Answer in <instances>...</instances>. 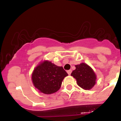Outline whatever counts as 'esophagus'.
I'll return each mask as SVG.
<instances>
[{
	"label": "esophagus",
	"instance_id": "esophagus-1",
	"mask_svg": "<svg viewBox=\"0 0 121 121\" xmlns=\"http://www.w3.org/2000/svg\"><path fill=\"white\" fill-rule=\"evenodd\" d=\"M67 73H68V74L69 75H70V74H71V73H72V70H71V69L67 70Z\"/></svg>",
	"mask_w": 121,
	"mask_h": 121
}]
</instances>
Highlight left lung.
<instances>
[{
	"label": "left lung",
	"mask_w": 121,
	"mask_h": 121,
	"mask_svg": "<svg viewBox=\"0 0 121 121\" xmlns=\"http://www.w3.org/2000/svg\"><path fill=\"white\" fill-rule=\"evenodd\" d=\"M76 69L71 73L76 80L77 84L85 90H90L96 83L97 76L89 65L82 62L75 65Z\"/></svg>",
	"instance_id": "8db88e82"
}]
</instances>
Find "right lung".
Wrapping results in <instances>:
<instances>
[{
  "mask_svg": "<svg viewBox=\"0 0 121 121\" xmlns=\"http://www.w3.org/2000/svg\"><path fill=\"white\" fill-rule=\"evenodd\" d=\"M68 76L62 66H57L48 60L40 62L32 74V81L39 92L51 94L60 89L62 82Z\"/></svg>",
  "mask_w": 121,
  "mask_h": 121,
  "instance_id": "obj_1",
  "label": "right lung"
}]
</instances>
